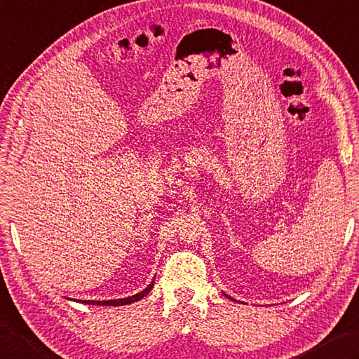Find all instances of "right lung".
Instances as JSON below:
<instances>
[{
    "instance_id": "1",
    "label": "right lung",
    "mask_w": 359,
    "mask_h": 359,
    "mask_svg": "<svg viewBox=\"0 0 359 359\" xmlns=\"http://www.w3.org/2000/svg\"><path fill=\"white\" fill-rule=\"evenodd\" d=\"M154 287V280L151 282V285H147L143 291H140L135 296L126 297V299H115V300H82V304L87 305H101V306H121V305H130L133 302L142 300L146 294H149L151 290Z\"/></svg>"
}]
</instances>
